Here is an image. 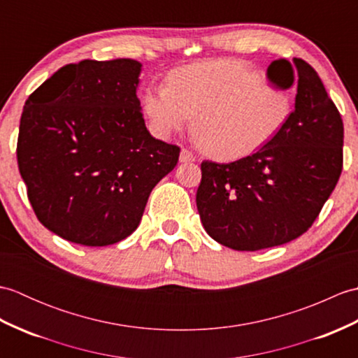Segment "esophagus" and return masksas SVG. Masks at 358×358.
Returning <instances> with one entry per match:
<instances>
[{"label":"esophagus","mask_w":358,"mask_h":358,"mask_svg":"<svg viewBox=\"0 0 358 358\" xmlns=\"http://www.w3.org/2000/svg\"><path fill=\"white\" fill-rule=\"evenodd\" d=\"M180 162L181 163H192V162H195V155L189 149H181Z\"/></svg>","instance_id":"esophagus-1"}]
</instances>
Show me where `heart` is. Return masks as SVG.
<instances>
[{"instance_id": "1", "label": "heart", "mask_w": 358, "mask_h": 358, "mask_svg": "<svg viewBox=\"0 0 358 358\" xmlns=\"http://www.w3.org/2000/svg\"><path fill=\"white\" fill-rule=\"evenodd\" d=\"M143 108L158 136L180 131L189 117L199 148L217 159H237L263 148L285 126L292 100L240 59L178 67L167 86L146 90Z\"/></svg>"}]
</instances>
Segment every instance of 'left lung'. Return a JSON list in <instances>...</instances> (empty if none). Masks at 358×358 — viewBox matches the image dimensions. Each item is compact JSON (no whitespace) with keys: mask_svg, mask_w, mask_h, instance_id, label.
<instances>
[{"mask_svg":"<svg viewBox=\"0 0 358 358\" xmlns=\"http://www.w3.org/2000/svg\"><path fill=\"white\" fill-rule=\"evenodd\" d=\"M268 77L296 86L285 126L255 154L234 163H201L196 209L220 245L260 250L299 238L320 214L343 169V121L305 59H277Z\"/></svg>","mask_w":358,"mask_h":358,"instance_id":"8db88e82","label":"left lung"}]
</instances>
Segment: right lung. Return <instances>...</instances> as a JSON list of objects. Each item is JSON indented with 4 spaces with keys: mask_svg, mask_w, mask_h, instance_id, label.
<instances>
[{
    "mask_svg": "<svg viewBox=\"0 0 358 358\" xmlns=\"http://www.w3.org/2000/svg\"><path fill=\"white\" fill-rule=\"evenodd\" d=\"M141 63L83 59L30 94L17 144L40 223L83 246H109L138 227L152 189L180 148L155 140L136 96Z\"/></svg>",
    "mask_w": 358,
    "mask_h": 358,
    "instance_id": "add662e5",
    "label": "right lung"
}]
</instances>
